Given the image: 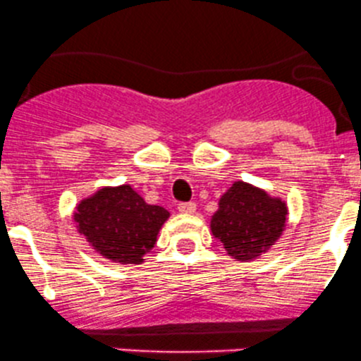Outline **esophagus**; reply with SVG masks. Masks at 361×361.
Segmentation results:
<instances>
[{
    "mask_svg": "<svg viewBox=\"0 0 361 361\" xmlns=\"http://www.w3.org/2000/svg\"><path fill=\"white\" fill-rule=\"evenodd\" d=\"M177 210L180 213H185V215H191V213L196 212V204L195 203H180L179 207H177Z\"/></svg>",
    "mask_w": 361,
    "mask_h": 361,
    "instance_id": "1",
    "label": "esophagus"
}]
</instances>
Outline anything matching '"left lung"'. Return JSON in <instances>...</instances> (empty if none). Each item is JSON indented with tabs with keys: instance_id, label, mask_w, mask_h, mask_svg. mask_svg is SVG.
Here are the masks:
<instances>
[{
	"instance_id": "1",
	"label": "left lung",
	"mask_w": 361,
	"mask_h": 361,
	"mask_svg": "<svg viewBox=\"0 0 361 361\" xmlns=\"http://www.w3.org/2000/svg\"><path fill=\"white\" fill-rule=\"evenodd\" d=\"M288 215V203L282 197L250 182L235 180L220 196L210 228L228 257L255 262L279 241Z\"/></svg>"
}]
</instances>
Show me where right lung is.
Returning a JSON list of instances; mask_svg holds the SVG:
<instances>
[{
    "label": "right lung",
    "mask_w": 361,
    "mask_h": 361,
    "mask_svg": "<svg viewBox=\"0 0 361 361\" xmlns=\"http://www.w3.org/2000/svg\"><path fill=\"white\" fill-rule=\"evenodd\" d=\"M164 207L146 203L130 184L102 185L73 208L77 231L99 257L118 265H139L169 220Z\"/></svg>",
    "instance_id": "obj_1"
}]
</instances>
